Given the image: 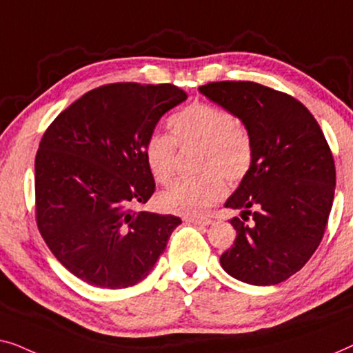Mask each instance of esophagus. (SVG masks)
Wrapping results in <instances>:
<instances>
[{
  "mask_svg": "<svg viewBox=\"0 0 353 353\" xmlns=\"http://www.w3.org/2000/svg\"><path fill=\"white\" fill-rule=\"evenodd\" d=\"M185 222H190V224L195 225H210L211 219H206V217H185Z\"/></svg>",
  "mask_w": 353,
  "mask_h": 353,
  "instance_id": "34e87169",
  "label": "esophagus"
}]
</instances>
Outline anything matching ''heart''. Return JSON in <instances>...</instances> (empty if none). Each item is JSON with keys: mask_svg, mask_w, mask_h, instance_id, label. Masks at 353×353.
<instances>
[{"mask_svg": "<svg viewBox=\"0 0 353 353\" xmlns=\"http://www.w3.org/2000/svg\"><path fill=\"white\" fill-rule=\"evenodd\" d=\"M168 126L172 137L161 132L148 136L143 157L157 182L170 181L177 145L200 143V168L205 174L177 179L158 195L163 211L179 216H200L225 195V183L245 177L252 165V142L248 131L225 108L195 102L174 113Z\"/></svg>", "mask_w": 353, "mask_h": 353, "instance_id": "obj_1", "label": "heart"}]
</instances>
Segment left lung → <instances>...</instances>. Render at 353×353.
Instances as JSON below:
<instances>
[{
  "instance_id": "8db88e82",
  "label": "left lung",
  "mask_w": 353,
  "mask_h": 353,
  "mask_svg": "<svg viewBox=\"0 0 353 353\" xmlns=\"http://www.w3.org/2000/svg\"><path fill=\"white\" fill-rule=\"evenodd\" d=\"M232 112L252 142V165L225 208L235 243L221 256L228 275L248 285L285 281L305 265L330 217L336 188L331 150L314 115L294 97L251 81H219L198 88Z\"/></svg>"
}]
</instances>
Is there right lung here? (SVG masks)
Segmentation results:
<instances>
[{"label": "right lung", "instance_id": "right-lung-1", "mask_svg": "<svg viewBox=\"0 0 353 353\" xmlns=\"http://www.w3.org/2000/svg\"><path fill=\"white\" fill-rule=\"evenodd\" d=\"M187 94L172 84L92 89L51 123L34 158L37 224L79 280L107 290L150 274L181 219L134 211L155 192L143 145Z\"/></svg>", "mask_w": 353, "mask_h": 353}]
</instances>
